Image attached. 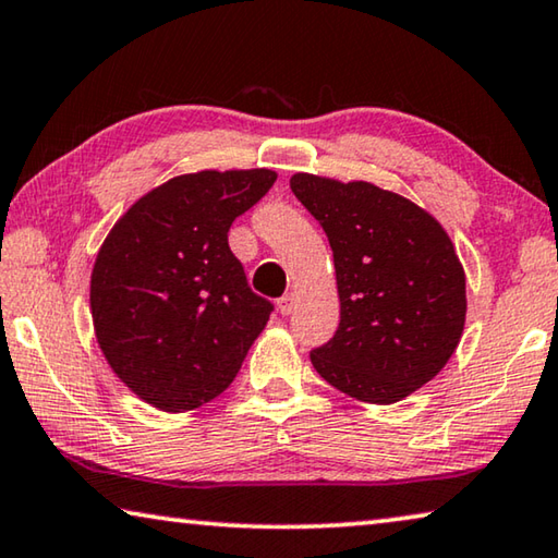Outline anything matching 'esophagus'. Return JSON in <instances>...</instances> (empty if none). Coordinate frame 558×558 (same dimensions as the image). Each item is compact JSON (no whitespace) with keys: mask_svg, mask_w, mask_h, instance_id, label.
I'll use <instances>...</instances> for the list:
<instances>
[{"mask_svg":"<svg viewBox=\"0 0 558 558\" xmlns=\"http://www.w3.org/2000/svg\"><path fill=\"white\" fill-rule=\"evenodd\" d=\"M295 302H298V295L295 292H286V295H282L280 300H278V310H280V315H292V310H295Z\"/></svg>","mask_w":558,"mask_h":558,"instance_id":"34e87169","label":"esophagus"}]
</instances>
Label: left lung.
<instances>
[{"label": "left lung", "mask_w": 558, "mask_h": 558, "mask_svg": "<svg viewBox=\"0 0 558 558\" xmlns=\"http://www.w3.org/2000/svg\"><path fill=\"white\" fill-rule=\"evenodd\" d=\"M290 189L335 256L339 327L310 352L327 384L396 403L428 384L465 327V270L446 229L401 194L298 172Z\"/></svg>", "instance_id": "left-lung-1"}]
</instances>
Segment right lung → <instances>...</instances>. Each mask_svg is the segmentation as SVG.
<instances>
[{"instance_id": "1", "label": "right lung", "mask_w": 558, "mask_h": 558, "mask_svg": "<svg viewBox=\"0 0 558 558\" xmlns=\"http://www.w3.org/2000/svg\"><path fill=\"white\" fill-rule=\"evenodd\" d=\"M276 179L272 169L174 177L102 241L90 276L96 339L118 379L155 409L216 399L266 327L272 305L248 288L229 229Z\"/></svg>"}]
</instances>
